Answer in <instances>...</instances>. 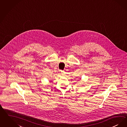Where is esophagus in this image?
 <instances>
[{
    "label": "esophagus",
    "mask_w": 127,
    "mask_h": 127,
    "mask_svg": "<svg viewBox=\"0 0 127 127\" xmlns=\"http://www.w3.org/2000/svg\"><path fill=\"white\" fill-rule=\"evenodd\" d=\"M61 74H62V75H63V74H64V73H65V72H64V71H62V70H61Z\"/></svg>",
    "instance_id": "esophagus-1"
}]
</instances>
